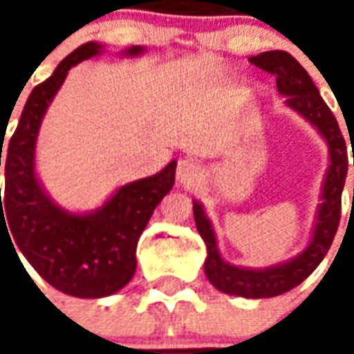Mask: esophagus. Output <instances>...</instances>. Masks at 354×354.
I'll return each instance as SVG.
<instances>
[{
    "label": "esophagus",
    "mask_w": 354,
    "mask_h": 354,
    "mask_svg": "<svg viewBox=\"0 0 354 354\" xmlns=\"http://www.w3.org/2000/svg\"><path fill=\"white\" fill-rule=\"evenodd\" d=\"M201 174H203V169L201 165L195 159H182L178 162L176 169V182L178 185L182 187H193L201 180Z\"/></svg>",
    "instance_id": "esophagus-1"
}]
</instances>
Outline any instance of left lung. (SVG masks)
Returning a JSON list of instances; mask_svg holds the SVG:
<instances>
[{
	"instance_id": "left-lung-1",
	"label": "left lung",
	"mask_w": 354,
	"mask_h": 354,
	"mask_svg": "<svg viewBox=\"0 0 354 354\" xmlns=\"http://www.w3.org/2000/svg\"><path fill=\"white\" fill-rule=\"evenodd\" d=\"M250 62L260 66L266 72L277 73V91L284 96V104L304 117L307 123L313 124L328 146V169L320 187V203L315 212L309 241L301 252L281 263L267 267H243L223 260L218 248L214 227L208 220L203 203L193 201L195 225L207 245L205 273L210 284L230 296L261 299L281 296L284 292L296 288L324 260L339 225L342 193L349 161L339 124L332 115L326 102L322 100L319 88L315 87L304 66L286 50L260 53L250 58Z\"/></svg>"
}]
</instances>
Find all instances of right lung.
<instances>
[{"mask_svg":"<svg viewBox=\"0 0 354 354\" xmlns=\"http://www.w3.org/2000/svg\"><path fill=\"white\" fill-rule=\"evenodd\" d=\"M104 49L96 41L83 43L57 66L49 80L30 93L3 153V201L0 195V231L7 230L11 243H17L28 263L50 286L88 299L111 296L131 282L140 235L176 176V161H170L153 176L117 187L104 205L87 212L60 207L45 192L35 169L43 117L73 66L98 57ZM144 53V47L132 45L121 50V57L134 58Z\"/></svg>","mask_w":354,"mask_h":354,"instance_id":"add662e5","label":"right lung"}]
</instances>
